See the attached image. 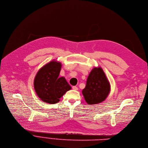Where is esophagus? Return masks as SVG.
Listing matches in <instances>:
<instances>
[{"label":"esophagus","mask_w":148,"mask_h":148,"mask_svg":"<svg viewBox=\"0 0 148 148\" xmlns=\"http://www.w3.org/2000/svg\"><path fill=\"white\" fill-rule=\"evenodd\" d=\"M72 88H73V90H78V87H76V86H73V87H72Z\"/></svg>","instance_id":"obj_1"}]
</instances>
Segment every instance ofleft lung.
<instances>
[{
	"instance_id": "obj_1",
	"label": "left lung",
	"mask_w": 148,
	"mask_h": 148,
	"mask_svg": "<svg viewBox=\"0 0 148 148\" xmlns=\"http://www.w3.org/2000/svg\"><path fill=\"white\" fill-rule=\"evenodd\" d=\"M110 90V85L103 70L100 67H95L90 72L82 93L88 104H96L103 101Z\"/></svg>"
}]
</instances>
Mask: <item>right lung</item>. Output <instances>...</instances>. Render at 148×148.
Here are the masks:
<instances>
[{
    "label": "right lung",
    "instance_id": "obj_1",
    "mask_svg": "<svg viewBox=\"0 0 148 148\" xmlns=\"http://www.w3.org/2000/svg\"><path fill=\"white\" fill-rule=\"evenodd\" d=\"M61 64L56 61L48 63L40 69L34 79V88L43 101L55 104L71 87L64 77H58Z\"/></svg>",
    "mask_w": 148,
    "mask_h": 148
}]
</instances>
